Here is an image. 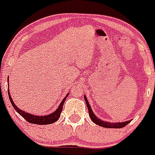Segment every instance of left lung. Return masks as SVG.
I'll return each mask as SVG.
<instances>
[{
	"label": "left lung",
	"mask_w": 155,
	"mask_h": 155,
	"mask_svg": "<svg viewBox=\"0 0 155 155\" xmlns=\"http://www.w3.org/2000/svg\"><path fill=\"white\" fill-rule=\"evenodd\" d=\"M84 101H85L86 105H87V109H88V113H89V116L91 117V120L94 122V124H97V125L100 126V127H105V128H116V129H120V128H123L125 126H127V124H130V122L131 120H128V121L126 122H121V123H109V122H106V121H103V120H100L98 119V117L96 116V115H94V113H93L92 109H91V106L89 105V102L87 101V98L84 95Z\"/></svg>",
	"instance_id": "left-lung-1"
}]
</instances>
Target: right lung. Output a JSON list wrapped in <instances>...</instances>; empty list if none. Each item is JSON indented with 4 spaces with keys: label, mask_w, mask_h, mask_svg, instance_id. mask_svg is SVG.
<instances>
[{
    "label": "right lung",
    "mask_w": 155,
    "mask_h": 155,
    "mask_svg": "<svg viewBox=\"0 0 155 155\" xmlns=\"http://www.w3.org/2000/svg\"><path fill=\"white\" fill-rule=\"evenodd\" d=\"M9 85V84H8ZM9 87V86H8ZM8 96H9V98H10V102L12 103V106L14 107V109H15L16 112H17L18 114L21 115L25 120L28 121L30 124H38V125H47V124H53L54 122L57 121L59 119V117L61 116V113L63 110V105H64V102H65L66 98H68V96L69 95V93L66 94V96L64 97V99L62 100V102H61V104L59 105L58 108L56 109L53 113H50L49 115H44V116H37V115H33L31 114V113H26L25 111L21 110V109H19L17 105L15 104L14 101L12 100V96H11L10 91H9V87L8 89Z\"/></svg>",
    "instance_id": "add662e5"
}]
</instances>
